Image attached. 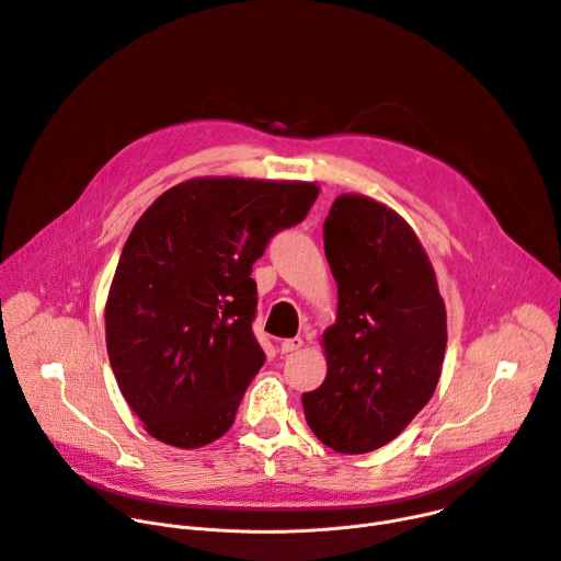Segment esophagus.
I'll use <instances>...</instances> for the list:
<instances>
[{"mask_svg": "<svg viewBox=\"0 0 561 561\" xmlns=\"http://www.w3.org/2000/svg\"><path fill=\"white\" fill-rule=\"evenodd\" d=\"M301 346H304V340H301V337H290V340H284V342L279 344V351H282L284 355H288V353L299 351Z\"/></svg>", "mask_w": 561, "mask_h": 561, "instance_id": "obj_1", "label": "esophagus"}]
</instances>
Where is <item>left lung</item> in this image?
Masks as SVG:
<instances>
[{"label":"left lung","mask_w":561,"mask_h":561,"mask_svg":"<svg viewBox=\"0 0 561 561\" xmlns=\"http://www.w3.org/2000/svg\"><path fill=\"white\" fill-rule=\"evenodd\" d=\"M324 251L337 322L324 335L327 379L301 404L319 442L362 455L394 439L428 404L446 353V308L420 239L383 204L337 197Z\"/></svg>","instance_id":"left-lung-1"}]
</instances>
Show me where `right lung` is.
I'll list each match as a JSON object with an SVG mask.
<instances>
[{"label":"right lung","mask_w":561,"mask_h":561,"mask_svg":"<svg viewBox=\"0 0 561 561\" xmlns=\"http://www.w3.org/2000/svg\"><path fill=\"white\" fill-rule=\"evenodd\" d=\"M317 195L304 182L191 180L135 224L106 301V348L154 439L199 448L232 426L266 359L253 335V264Z\"/></svg>","instance_id":"obj_1"}]
</instances>
